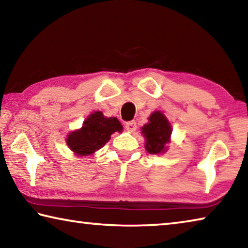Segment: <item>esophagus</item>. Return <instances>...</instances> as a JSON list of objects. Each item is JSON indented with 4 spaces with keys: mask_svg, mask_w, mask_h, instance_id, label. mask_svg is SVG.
<instances>
[{
    "mask_svg": "<svg viewBox=\"0 0 248 248\" xmlns=\"http://www.w3.org/2000/svg\"><path fill=\"white\" fill-rule=\"evenodd\" d=\"M124 127H125V129L128 130V131H130V132H132V131H134V130L137 129V124H136V121H128V123H125V124H124Z\"/></svg>",
    "mask_w": 248,
    "mask_h": 248,
    "instance_id": "34e87169",
    "label": "esophagus"
}]
</instances>
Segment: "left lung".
<instances>
[{"mask_svg":"<svg viewBox=\"0 0 248 248\" xmlns=\"http://www.w3.org/2000/svg\"><path fill=\"white\" fill-rule=\"evenodd\" d=\"M171 125L165 115L159 110L154 111L149 117V123L141 128V133L145 139L144 148L150 154L165 153L170 143Z\"/></svg>","mask_w":248,"mask_h":248,"instance_id":"1","label":"left lung"}]
</instances>
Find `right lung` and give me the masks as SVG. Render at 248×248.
<instances>
[{"instance_id":"1","label":"right lung","mask_w":248,"mask_h":248,"mask_svg":"<svg viewBox=\"0 0 248 248\" xmlns=\"http://www.w3.org/2000/svg\"><path fill=\"white\" fill-rule=\"evenodd\" d=\"M123 124L116 117H105L102 111L92 112L81 129L71 131L65 142L78 156H89L102 149L115 132H123Z\"/></svg>"}]
</instances>
